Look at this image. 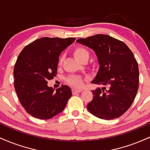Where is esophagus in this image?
Here are the masks:
<instances>
[{
    "instance_id": "1",
    "label": "esophagus",
    "mask_w": 150,
    "mask_h": 150,
    "mask_svg": "<svg viewBox=\"0 0 150 150\" xmlns=\"http://www.w3.org/2000/svg\"><path fill=\"white\" fill-rule=\"evenodd\" d=\"M72 91H73V94H76V93H80L82 92V89H72Z\"/></svg>"
}]
</instances>
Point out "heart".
<instances>
[{"instance_id": "b5f03b06", "label": "heart", "mask_w": 150, "mask_h": 150, "mask_svg": "<svg viewBox=\"0 0 150 150\" xmlns=\"http://www.w3.org/2000/svg\"><path fill=\"white\" fill-rule=\"evenodd\" d=\"M73 55L77 61H80L84 58H88L89 52L87 49L82 46H77L73 50ZM61 64V60H60L59 65ZM67 82L74 87H80L82 85V79L78 75H70L66 79Z\"/></svg>"}]
</instances>
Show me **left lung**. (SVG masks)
I'll return each instance as SVG.
<instances>
[{
  "instance_id": "left-lung-1",
  "label": "left lung",
  "mask_w": 150,
  "mask_h": 150,
  "mask_svg": "<svg viewBox=\"0 0 150 150\" xmlns=\"http://www.w3.org/2000/svg\"><path fill=\"white\" fill-rule=\"evenodd\" d=\"M77 42L92 49L99 68L91 83L101 85L92 90L87 105L94 116L104 120L118 118L128 111L139 86V69L133 53L121 41L105 34H96Z\"/></svg>"
}]
</instances>
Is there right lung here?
<instances>
[{
  "label": "right lung",
  "instance_id": "right-lung-1",
  "mask_svg": "<svg viewBox=\"0 0 150 150\" xmlns=\"http://www.w3.org/2000/svg\"><path fill=\"white\" fill-rule=\"evenodd\" d=\"M75 38L42 37L26 46L14 67L15 89L20 104L29 114L49 119L63 111L72 91L63 85L55 90L48 81L56 76L61 52Z\"/></svg>",
  "mask_w": 150,
  "mask_h": 150
}]
</instances>
